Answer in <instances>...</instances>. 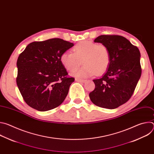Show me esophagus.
<instances>
[{"mask_svg": "<svg viewBox=\"0 0 154 154\" xmlns=\"http://www.w3.org/2000/svg\"><path fill=\"white\" fill-rule=\"evenodd\" d=\"M75 81L78 82H82V83H85L86 80H84V79H78V78H75Z\"/></svg>", "mask_w": 154, "mask_h": 154, "instance_id": "1", "label": "esophagus"}]
</instances>
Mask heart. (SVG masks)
I'll return each mask as SVG.
<instances>
[{
    "label": "heart",
    "instance_id": "1",
    "mask_svg": "<svg viewBox=\"0 0 154 154\" xmlns=\"http://www.w3.org/2000/svg\"><path fill=\"white\" fill-rule=\"evenodd\" d=\"M72 51L63 52L60 61L66 69L73 72L80 67L82 61L83 67L75 74L79 77L102 74L111 63L110 51L104 45L83 40L76 44Z\"/></svg>",
    "mask_w": 154,
    "mask_h": 154
}]
</instances>
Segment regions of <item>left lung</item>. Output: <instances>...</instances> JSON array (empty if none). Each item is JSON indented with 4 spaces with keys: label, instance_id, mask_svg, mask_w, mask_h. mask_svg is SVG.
<instances>
[{
    "label": "left lung",
    "instance_id": "obj_1",
    "mask_svg": "<svg viewBox=\"0 0 154 154\" xmlns=\"http://www.w3.org/2000/svg\"><path fill=\"white\" fill-rule=\"evenodd\" d=\"M94 42L108 48L111 63L102 77L93 80L95 88L89 96L98 106L115 109L126 103L134 93L141 75L140 52L120 35H100Z\"/></svg>",
    "mask_w": 154,
    "mask_h": 154
}]
</instances>
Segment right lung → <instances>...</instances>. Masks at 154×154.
Segmentation results:
<instances>
[{"mask_svg": "<svg viewBox=\"0 0 154 154\" xmlns=\"http://www.w3.org/2000/svg\"><path fill=\"white\" fill-rule=\"evenodd\" d=\"M73 46L60 38L34 41L19 55L16 83L29 106L45 112L64 101L75 79L68 76L60 56Z\"/></svg>", "mask_w": 154, "mask_h": 154, "instance_id": "1", "label": "right lung"}]
</instances>
